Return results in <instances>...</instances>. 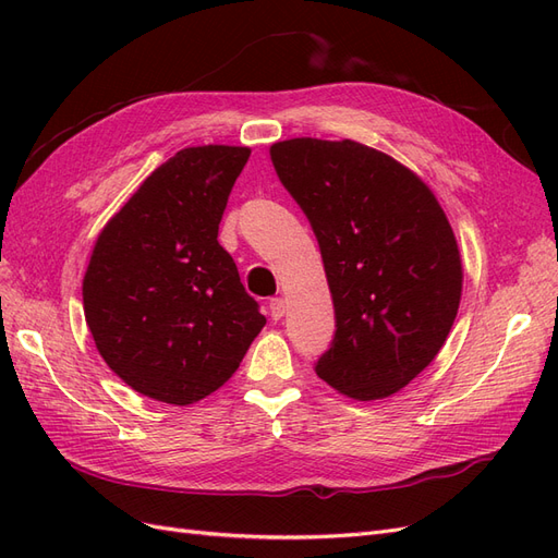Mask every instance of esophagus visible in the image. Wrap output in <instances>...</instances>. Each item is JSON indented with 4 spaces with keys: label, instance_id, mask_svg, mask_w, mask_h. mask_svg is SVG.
Instances as JSON below:
<instances>
[{
    "label": "esophagus",
    "instance_id": "34e87169",
    "mask_svg": "<svg viewBox=\"0 0 558 558\" xmlns=\"http://www.w3.org/2000/svg\"><path fill=\"white\" fill-rule=\"evenodd\" d=\"M269 312H272L275 320L283 318V314H286V300L283 298H272V300H269Z\"/></svg>",
    "mask_w": 558,
    "mask_h": 558
}]
</instances>
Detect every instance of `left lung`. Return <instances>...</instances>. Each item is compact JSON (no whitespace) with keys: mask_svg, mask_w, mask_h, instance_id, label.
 <instances>
[{"mask_svg":"<svg viewBox=\"0 0 558 558\" xmlns=\"http://www.w3.org/2000/svg\"><path fill=\"white\" fill-rule=\"evenodd\" d=\"M307 214L335 307V340L316 375L353 400L398 393L447 342L463 260L445 209L410 167L353 140L269 146Z\"/></svg>","mask_w":558,"mask_h":558,"instance_id":"obj_1","label":"left lung"}]
</instances>
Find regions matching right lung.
<instances>
[{"instance_id":"add662e5","label":"right lung","mask_w":558,"mask_h":558,"mask_svg":"<svg viewBox=\"0 0 558 558\" xmlns=\"http://www.w3.org/2000/svg\"><path fill=\"white\" fill-rule=\"evenodd\" d=\"M248 156V146L181 148L97 234L86 324L99 356L146 398L185 408L211 396L265 326L216 240Z\"/></svg>"}]
</instances>
